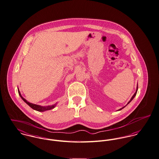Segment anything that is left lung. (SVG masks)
I'll return each mask as SVG.
<instances>
[{
	"mask_svg": "<svg viewBox=\"0 0 159 159\" xmlns=\"http://www.w3.org/2000/svg\"><path fill=\"white\" fill-rule=\"evenodd\" d=\"M137 90H138V84H137V89H136V91H135V93H134V95H133V96H132V98H131V99H130V101H129V102H128V103H127V104H129V103H130V102H131V101H132V99H134V98H135V96H136V94H137ZM127 105H126V106H127ZM125 106H124V107H122V108H120V110H122V108H124V107H125Z\"/></svg>",
	"mask_w": 159,
	"mask_h": 159,
	"instance_id": "left-lung-1",
	"label": "left lung"
}]
</instances>
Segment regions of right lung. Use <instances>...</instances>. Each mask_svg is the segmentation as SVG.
Segmentation results:
<instances>
[{
  "label": "right lung",
  "instance_id": "right-lung-1",
  "mask_svg": "<svg viewBox=\"0 0 159 159\" xmlns=\"http://www.w3.org/2000/svg\"><path fill=\"white\" fill-rule=\"evenodd\" d=\"M18 93H19V94L20 97L22 98V99L27 104H28L29 106H30L32 108H33L34 110H35L38 111H46V110H51V109L53 108L56 106V105H57V104H53L52 106H46V107H43V106H39V105H36V104H32V103H30V102H28L26 99H25L21 96L20 93V91H19V89H18Z\"/></svg>",
  "mask_w": 159,
  "mask_h": 159
}]
</instances>
